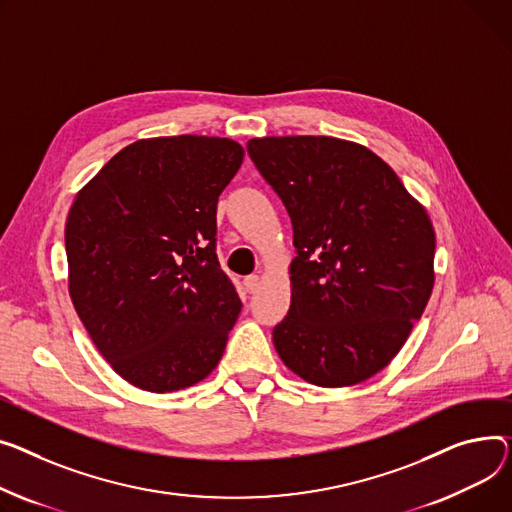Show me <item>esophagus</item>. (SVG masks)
Here are the masks:
<instances>
[{"label":"esophagus","instance_id":"esophagus-1","mask_svg":"<svg viewBox=\"0 0 512 512\" xmlns=\"http://www.w3.org/2000/svg\"><path fill=\"white\" fill-rule=\"evenodd\" d=\"M259 286H261V278H259V276H247V278H245V288H247V292H257Z\"/></svg>","mask_w":512,"mask_h":512}]
</instances>
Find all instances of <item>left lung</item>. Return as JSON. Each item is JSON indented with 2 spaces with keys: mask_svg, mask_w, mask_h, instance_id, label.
<instances>
[{
  "mask_svg": "<svg viewBox=\"0 0 512 512\" xmlns=\"http://www.w3.org/2000/svg\"><path fill=\"white\" fill-rule=\"evenodd\" d=\"M247 150L294 228L290 311L274 327L282 362L319 387L370 379L432 294L436 236L424 206L354 142L286 135L249 140Z\"/></svg>",
  "mask_w": 512,
  "mask_h": 512,
  "instance_id": "1",
  "label": "left lung"
}]
</instances>
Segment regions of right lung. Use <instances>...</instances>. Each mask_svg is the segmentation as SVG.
Returning <instances> with one entry per match:
<instances>
[{
	"mask_svg": "<svg viewBox=\"0 0 512 512\" xmlns=\"http://www.w3.org/2000/svg\"><path fill=\"white\" fill-rule=\"evenodd\" d=\"M243 158L228 138L138 140L72 203L67 288L96 350L133 387L187 389L224 354L243 302L220 269L216 208Z\"/></svg>",
	"mask_w": 512,
	"mask_h": 512,
	"instance_id": "obj_1",
	"label": "right lung"
}]
</instances>
